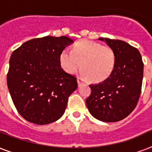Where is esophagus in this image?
I'll return each mask as SVG.
<instances>
[{
  "label": "esophagus",
  "instance_id": "obj_1",
  "mask_svg": "<svg viewBox=\"0 0 152 152\" xmlns=\"http://www.w3.org/2000/svg\"><path fill=\"white\" fill-rule=\"evenodd\" d=\"M77 83H78V86L80 87V86H81L82 84H83V82L81 81V80L80 78L77 79Z\"/></svg>",
  "mask_w": 152,
  "mask_h": 152
}]
</instances>
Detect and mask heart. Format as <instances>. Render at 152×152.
I'll list each match as a JSON object with an SVG mask.
<instances>
[{
    "label": "heart",
    "mask_w": 152,
    "mask_h": 152,
    "mask_svg": "<svg viewBox=\"0 0 152 152\" xmlns=\"http://www.w3.org/2000/svg\"><path fill=\"white\" fill-rule=\"evenodd\" d=\"M62 68L69 74L83 69L82 74L93 82H102L113 72L116 64V54L110 46L83 39L77 42L72 50H64L60 55Z\"/></svg>",
    "instance_id": "obj_1"
}]
</instances>
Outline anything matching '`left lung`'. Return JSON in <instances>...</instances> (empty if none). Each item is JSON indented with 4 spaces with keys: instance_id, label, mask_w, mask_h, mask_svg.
<instances>
[{
    "instance_id": "8db88e82",
    "label": "left lung",
    "mask_w": 152,
    "mask_h": 152,
    "mask_svg": "<svg viewBox=\"0 0 152 152\" xmlns=\"http://www.w3.org/2000/svg\"><path fill=\"white\" fill-rule=\"evenodd\" d=\"M113 49L116 64L103 82L91 84L86 99L91 114L104 122H116L129 116L137 106L141 92L144 63L140 53L121 40L99 39Z\"/></svg>"
}]
</instances>
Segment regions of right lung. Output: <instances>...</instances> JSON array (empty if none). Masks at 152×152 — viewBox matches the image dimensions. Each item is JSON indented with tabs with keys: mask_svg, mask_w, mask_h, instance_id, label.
Returning <instances> with one entry per match:
<instances>
[{
	"mask_svg": "<svg viewBox=\"0 0 152 152\" xmlns=\"http://www.w3.org/2000/svg\"><path fill=\"white\" fill-rule=\"evenodd\" d=\"M73 42L66 36L31 39L11 55L7 83L20 115L36 125H47L64 113L76 90V76L61 69L60 55Z\"/></svg>",
	"mask_w": 152,
	"mask_h": 152,
	"instance_id": "obj_1",
	"label": "right lung"
}]
</instances>
